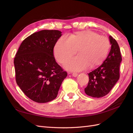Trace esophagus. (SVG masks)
Instances as JSON below:
<instances>
[{"instance_id": "esophagus-1", "label": "esophagus", "mask_w": 133, "mask_h": 133, "mask_svg": "<svg viewBox=\"0 0 133 133\" xmlns=\"http://www.w3.org/2000/svg\"><path fill=\"white\" fill-rule=\"evenodd\" d=\"M78 75V74L77 73H75V72H74V73H73V74H72V75H73V76H74V77H76V76H77Z\"/></svg>"}]
</instances>
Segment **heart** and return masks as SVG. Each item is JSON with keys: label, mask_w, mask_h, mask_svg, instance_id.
<instances>
[{"label": "heart", "mask_w": 133, "mask_h": 133, "mask_svg": "<svg viewBox=\"0 0 133 133\" xmlns=\"http://www.w3.org/2000/svg\"><path fill=\"white\" fill-rule=\"evenodd\" d=\"M110 48L109 39L90 30L79 31L70 37L62 36L56 43L54 54L61 64L75 54L79 55L65 63L66 69L81 71L89 65L94 67L101 64L105 59Z\"/></svg>", "instance_id": "obj_1"}]
</instances>
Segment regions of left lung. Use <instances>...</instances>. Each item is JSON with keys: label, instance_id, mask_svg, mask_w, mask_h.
I'll use <instances>...</instances> for the list:
<instances>
[{"label": "left lung", "instance_id": "obj_1", "mask_svg": "<svg viewBox=\"0 0 133 133\" xmlns=\"http://www.w3.org/2000/svg\"><path fill=\"white\" fill-rule=\"evenodd\" d=\"M109 40L111 46L107 59L97 69L88 74L89 83L84 91L91 97L101 98L107 95L120 77L121 53L116 40L110 35Z\"/></svg>", "mask_w": 133, "mask_h": 133}]
</instances>
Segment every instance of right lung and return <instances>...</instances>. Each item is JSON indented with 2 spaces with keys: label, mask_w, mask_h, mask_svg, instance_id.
<instances>
[{
  "label": "right lung",
  "mask_w": 133,
  "mask_h": 133,
  "mask_svg": "<svg viewBox=\"0 0 133 133\" xmlns=\"http://www.w3.org/2000/svg\"><path fill=\"white\" fill-rule=\"evenodd\" d=\"M62 32L43 30L25 38L15 55V79L25 95L44 103L57 96L66 71L56 62L53 49Z\"/></svg>",
  "instance_id": "right-lung-1"
}]
</instances>
